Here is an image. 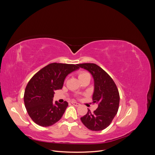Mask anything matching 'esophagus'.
Here are the masks:
<instances>
[{
	"mask_svg": "<svg viewBox=\"0 0 155 155\" xmlns=\"http://www.w3.org/2000/svg\"><path fill=\"white\" fill-rule=\"evenodd\" d=\"M71 103H72V105H75V106H76V107L80 106V104H78V103H77V102H76V101H72Z\"/></svg>",
	"mask_w": 155,
	"mask_h": 155,
	"instance_id": "obj_1",
	"label": "esophagus"
}]
</instances>
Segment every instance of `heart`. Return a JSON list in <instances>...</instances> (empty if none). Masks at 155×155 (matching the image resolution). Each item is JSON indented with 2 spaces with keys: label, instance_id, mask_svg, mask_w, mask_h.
Returning a JSON list of instances; mask_svg holds the SVG:
<instances>
[{
  "label": "heart",
  "instance_id": "b5f03b06",
  "mask_svg": "<svg viewBox=\"0 0 155 155\" xmlns=\"http://www.w3.org/2000/svg\"><path fill=\"white\" fill-rule=\"evenodd\" d=\"M88 75H89V74H88L86 72H81L79 73V76H79V78L81 79H82L84 77H85L87 76H88Z\"/></svg>",
  "mask_w": 155,
  "mask_h": 155
}]
</instances>
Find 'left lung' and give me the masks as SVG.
I'll return each instance as SVG.
<instances>
[{
	"label": "left lung",
	"instance_id": "8db88e82",
	"mask_svg": "<svg viewBox=\"0 0 155 155\" xmlns=\"http://www.w3.org/2000/svg\"><path fill=\"white\" fill-rule=\"evenodd\" d=\"M78 66L90 72L94 81V103L98 104L97 109L81 118L82 123L91 130H102L109 126L118 110L120 94L114 81L105 70L94 63L78 64Z\"/></svg>",
	"mask_w": 155,
	"mask_h": 155
}]
</instances>
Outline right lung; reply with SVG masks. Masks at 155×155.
I'll return each mask as SVG.
<instances>
[{"mask_svg": "<svg viewBox=\"0 0 155 155\" xmlns=\"http://www.w3.org/2000/svg\"><path fill=\"white\" fill-rule=\"evenodd\" d=\"M78 68V64L53 63L31 78L25 88L24 102L28 113L36 124L49 127L61 118L68 103L53 102L54 92L61 89L67 75Z\"/></svg>", "mask_w": 155, "mask_h": 155, "instance_id": "add662e5", "label": "right lung"}]
</instances>
